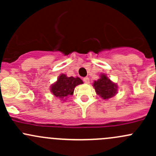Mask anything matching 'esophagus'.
<instances>
[{
	"label": "esophagus",
	"instance_id": "34e87169",
	"mask_svg": "<svg viewBox=\"0 0 156 156\" xmlns=\"http://www.w3.org/2000/svg\"><path fill=\"white\" fill-rule=\"evenodd\" d=\"M83 81H84V82L86 83V84H89L90 83V79L88 77H85V78H83Z\"/></svg>",
	"mask_w": 156,
	"mask_h": 156
}]
</instances>
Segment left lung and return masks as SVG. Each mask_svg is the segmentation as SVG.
Masks as SVG:
<instances>
[{"label":"left lung","mask_w":156,"mask_h":156,"mask_svg":"<svg viewBox=\"0 0 156 156\" xmlns=\"http://www.w3.org/2000/svg\"><path fill=\"white\" fill-rule=\"evenodd\" d=\"M93 85L96 93L103 100H108L114 97L117 93V84L112 82L111 80L105 74H102L100 79L94 81Z\"/></svg>","instance_id":"left-lung-1"}]
</instances>
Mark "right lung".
<instances>
[{
  "instance_id": "obj_1",
  "label": "right lung",
  "mask_w": 156,
  "mask_h": 156,
  "mask_svg": "<svg viewBox=\"0 0 156 156\" xmlns=\"http://www.w3.org/2000/svg\"><path fill=\"white\" fill-rule=\"evenodd\" d=\"M81 84H83L82 80L78 77H67L64 74H62L58 78L57 81L51 85L50 91L55 97L62 100L68 96H72L75 87Z\"/></svg>"
}]
</instances>
